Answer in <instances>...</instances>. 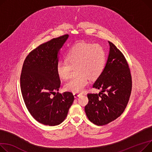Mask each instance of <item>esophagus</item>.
I'll use <instances>...</instances> for the list:
<instances>
[{"label": "esophagus", "mask_w": 152, "mask_h": 152, "mask_svg": "<svg viewBox=\"0 0 152 152\" xmlns=\"http://www.w3.org/2000/svg\"><path fill=\"white\" fill-rule=\"evenodd\" d=\"M80 95H81V94H77V93H74V94H73V95H74L75 98H77V97L79 96Z\"/></svg>", "instance_id": "1"}]
</instances>
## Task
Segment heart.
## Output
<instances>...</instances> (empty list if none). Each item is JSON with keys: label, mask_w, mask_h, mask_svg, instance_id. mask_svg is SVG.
I'll list each match as a JSON object with an SVG mask.
<instances>
[{"label": "heart", "mask_w": 152, "mask_h": 152, "mask_svg": "<svg viewBox=\"0 0 152 152\" xmlns=\"http://www.w3.org/2000/svg\"><path fill=\"white\" fill-rule=\"evenodd\" d=\"M65 60L57 63V75L61 79H68L76 68L78 75L65 85V89L80 94L88 84L90 79H96L103 72L106 54L99 45L82 42L76 44L68 50Z\"/></svg>", "instance_id": "1"}]
</instances>
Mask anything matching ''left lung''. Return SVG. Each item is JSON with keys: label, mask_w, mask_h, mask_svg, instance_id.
I'll list each match as a JSON object with an SVG mask.
<instances>
[{"label": "left lung", "mask_w": 152, "mask_h": 152, "mask_svg": "<svg viewBox=\"0 0 152 152\" xmlns=\"http://www.w3.org/2000/svg\"><path fill=\"white\" fill-rule=\"evenodd\" d=\"M109 53L103 72L93 85L102 89L98 94H88L85 112L91 122L102 126L120 117L127 106L132 89V78L126 60L110 42Z\"/></svg>", "instance_id": "left-lung-1"}]
</instances>
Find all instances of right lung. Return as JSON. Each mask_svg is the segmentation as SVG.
I'll use <instances>...</instances> for the list:
<instances>
[{"instance_id":"1","label":"right lung","mask_w":152,"mask_h":152,"mask_svg":"<svg viewBox=\"0 0 152 152\" xmlns=\"http://www.w3.org/2000/svg\"><path fill=\"white\" fill-rule=\"evenodd\" d=\"M68 38L66 34L40 45L23 65L20 84L25 104L37 122L45 125L64 122L75 99L72 92H56L61 83L56 70L58 54Z\"/></svg>"}]
</instances>
